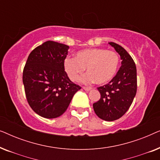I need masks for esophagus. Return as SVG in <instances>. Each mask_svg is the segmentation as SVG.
<instances>
[{
  "label": "esophagus",
  "instance_id": "1",
  "mask_svg": "<svg viewBox=\"0 0 160 160\" xmlns=\"http://www.w3.org/2000/svg\"><path fill=\"white\" fill-rule=\"evenodd\" d=\"M83 89H84L85 91H89L92 89V87H83Z\"/></svg>",
  "mask_w": 160,
  "mask_h": 160
}]
</instances>
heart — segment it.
<instances>
[{
    "mask_svg": "<svg viewBox=\"0 0 160 160\" xmlns=\"http://www.w3.org/2000/svg\"><path fill=\"white\" fill-rule=\"evenodd\" d=\"M119 65V58L116 52L99 48L81 50L74 58H67L64 61L65 70L71 81H77L87 68V73L81 82H95L99 85L107 84L114 77Z\"/></svg>",
    "mask_w": 160,
    "mask_h": 160,
    "instance_id": "b5f03b06",
    "label": "heart"
}]
</instances>
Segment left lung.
I'll list each match as a JSON object with an SVG mask.
<instances>
[{"label": "left lung", "instance_id": "left-lung-1", "mask_svg": "<svg viewBox=\"0 0 160 160\" xmlns=\"http://www.w3.org/2000/svg\"><path fill=\"white\" fill-rule=\"evenodd\" d=\"M108 43L120 55L122 65L108 84L98 87L100 99L93 103V108L98 117L111 122L122 117L132 104L137 92V71L132 58L123 47Z\"/></svg>", "mask_w": 160, "mask_h": 160}]
</instances>
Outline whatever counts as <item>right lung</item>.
<instances>
[{
  "instance_id": "right-lung-1",
  "label": "right lung",
  "mask_w": 160,
  "mask_h": 160,
  "mask_svg": "<svg viewBox=\"0 0 160 160\" xmlns=\"http://www.w3.org/2000/svg\"><path fill=\"white\" fill-rule=\"evenodd\" d=\"M68 49L63 43L46 41L30 52L24 68L22 81L28 103L37 114L47 119L62 115L81 89L65 71Z\"/></svg>"
}]
</instances>
